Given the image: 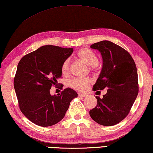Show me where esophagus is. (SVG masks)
I'll return each mask as SVG.
<instances>
[{
    "label": "esophagus",
    "instance_id": "esophagus-1",
    "mask_svg": "<svg viewBox=\"0 0 153 153\" xmlns=\"http://www.w3.org/2000/svg\"><path fill=\"white\" fill-rule=\"evenodd\" d=\"M78 95L79 96V97H87V95H86V94H82V93H79Z\"/></svg>",
    "mask_w": 153,
    "mask_h": 153
}]
</instances>
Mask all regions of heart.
Here are the masks:
<instances>
[{"label": "heart", "instance_id": "b5f03b06", "mask_svg": "<svg viewBox=\"0 0 153 153\" xmlns=\"http://www.w3.org/2000/svg\"><path fill=\"white\" fill-rule=\"evenodd\" d=\"M77 56L81 60L85 62L88 66H89L91 70H95L97 68V64L100 61L97 53H95L91 50L88 48H82L80 50ZM70 68V59L67 58L63 62L61 66L62 73L66 75L68 73ZM91 81L89 78H74L70 82V86L79 91H86Z\"/></svg>", "mask_w": 153, "mask_h": 153}]
</instances>
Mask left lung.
I'll return each mask as SVG.
<instances>
[{"instance_id": "left-lung-1", "label": "left lung", "mask_w": 153, "mask_h": 153, "mask_svg": "<svg viewBox=\"0 0 153 153\" xmlns=\"http://www.w3.org/2000/svg\"><path fill=\"white\" fill-rule=\"evenodd\" d=\"M91 48L100 51L103 58L102 69L93 89H106L107 93L102 99L96 96L97 104L90 110V116L99 124L116 125L128 116L138 95L136 64L129 52L111 42H99Z\"/></svg>"}]
</instances>
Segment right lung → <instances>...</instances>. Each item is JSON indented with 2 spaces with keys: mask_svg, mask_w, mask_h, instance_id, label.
<instances>
[{
  "mask_svg": "<svg viewBox=\"0 0 153 153\" xmlns=\"http://www.w3.org/2000/svg\"><path fill=\"white\" fill-rule=\"evenodd\" d=\"M73 52V48L47 45L21 59L14 78V88L20 110L27 118L39 126L54 125L63 119L70 103L77 93L71 88L51 95L52 86L58 85L61 66Z\"/></svg>",
  "mask_w": 153,
  "mask_h": 153,
  "instance_id": "add662e5",
  "label": "right lung"
}]
</instances>
